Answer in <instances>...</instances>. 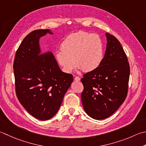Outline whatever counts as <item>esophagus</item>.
<instances>
[{
    "label": "esophagus",
    "mask_w": 146,
    "mask_h": 146,
    "mask_svg": "<svg viewBox=\"0 0 146 146\" xmlns=\"http://www.w3.org/2000/svg\"><path fill=\"white\" fill-rule=\"evenodd\" d=\"M75 81H76V82H78V81L80 80V78L79 76H75Z\"/></svg>",
    "instance_id": "1"
}]
</instances>
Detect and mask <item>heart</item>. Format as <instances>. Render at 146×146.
<instances>
[{"mask_svg":"<svg viewBox=\"0 0 146 146\" xmlns=\"http://www.w3.org/2000/svg\"><path fill=\"white\" fill-rule=\"evenodd\" d=\"M61 48L56 53V58L67 73L72 72L76 64L87 72L95 70L103 59V42L96 33L84 31L71 33L62 42Z\"/></svg>","mask_w":146,"mask_h":146,"instance_id":"obj_1","label":"heart"}]
</instances>
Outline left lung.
<instances>
[{
  "label": "left lung",
  "mask_w": 146,
  "mask_h": 146,
  "mask_svg": "<svg viewBox=\"0 0 146 146\" xmlns=\"http://www.w3.org/2000/svg\"><path fill=\"white\" fill-rule=\"evenodd\" d=\"M106 49L101 64L95 70L85 73L81 81L83 107L95 119L112 115L126 99L130 76L127 57L115 36L106 33Z\"/></svg>",
  "instance_id": "left-lung-1"
}]
</instances>
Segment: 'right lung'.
<instances>
[{
  "mask_svg": "<svg viewBox=\"0 0 146 146\" xmlns=\"http://www.w3.org/2000/svg\"><path fill=\"white\" fill-rule=\"evenodd\" d=\"M50 30L31 31L20 44L13 69L16 93L20 103L31 116L47 120L56 115L73 75L62 72L52 53L43 52L40 38Z\"/></svg>",
  "mask_w": 146,
  "mask_h": 146,
  "instance_id": "1",
  "label": "right lung"
}]
</instances>
